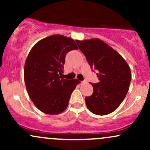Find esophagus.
I'll return each instance as SVG.
<instances>
[{
	"mask_svg": "<svg viewBox=\"0 0 150 150\" xmlns=\"http://www.w3.org/2000/svg\"><path fill=\"white\" fill-rule=\"evenodd\" d=\"M86 82H86L85 80H84V81H81L80 83H81V84H85V83H86Z\"/></svg>",
	"mask_w": 150,
	"mask_h": 150,
	"instance_id": "obj_1",
	"label": "esophagus"
}]
</instances>
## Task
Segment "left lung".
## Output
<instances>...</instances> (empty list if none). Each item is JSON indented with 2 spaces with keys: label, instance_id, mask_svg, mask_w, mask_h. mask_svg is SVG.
Listing matches in <instances>:
<instances>
[{
  "label": "left lung",
  "instance_id": "obj_1",
  "mask_svg": "<svg viewBox=\"0 0 150 150\" xmlns=\"http://www.w3.org/2000/svg\"><path fill=\"white\" fill-rule=\"evenodd\" d=\"M75 41L91 68L98 71L99 80L98 83H91L94 92L85 98L87 107L94 114H109L128 93L131 80L130 67L119 53L101 39Z\"/></svg>",
  "mask_w": 150,
  "mask_h": 150
}]
</instances>
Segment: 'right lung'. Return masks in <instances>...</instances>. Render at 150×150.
<instances>
[{
  "label": "right lung",
  "mask_w": 150,
  "mask_h": 150,
  "mask_svg": "<svg viewBox=\"0 0 150 150\" xmlns=\"http://www.w3.org/2000/svg\"><path fill=\"white\" fill-rule=\"evenodd\" d=\"M78 49L73 39L54 34L42 39L27 56L24 79L27 93L38 109L50 115L66 109L77 79L61 78L66 54Z\"/></svg>",
  "instance_id": "add662e5"
}]
</instances>
